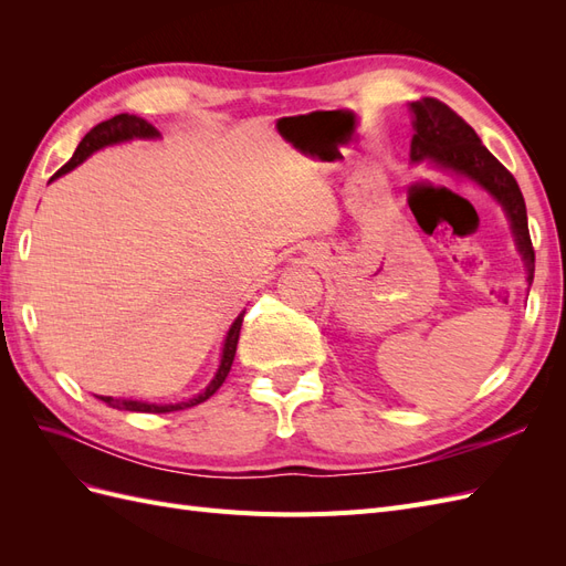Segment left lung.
Segmentation results:
<instances>
[{
  "label": "left lung",
  "instance_id": "left-lung-1",
  "mask_svg": "<svg viewBox=\"0 0 566 566\" xmlns=\"http://www.w3.org/2000/svg\"><path fill=\"white\" fill-rule=\"evenodd\" d=\"M413 115V142H410V163L432 165L439 172L460 175L501 205L517 252L526 266V283L534 281V248H531L526 205L520 186L507 169L495 160L476 132L437 98H420L408 104Z\"/></svg>",
  "mask_w": 566,
  "mask_h": 566
}]
</instances>
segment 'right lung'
<instances>
[{
	"instance_id": "obj_1",
	"label": "right lung",
	"mask_w": 566,
	"mask_h": 566,
	"mask_svg": "<svg viewBox=\"0 0 566 566\" xmlns=\"http://www.w3.org/2000/svg\"><path fill=\"white\" fill-rule=\"evenodd\" d=\"M132 139H160V132L153 127L150 123H146L144 117H136V115H129V113H119V115L106 119V123H98L94 129L84 134V139L75 148V156L67 160L49 181H54V179H59L67 172H73L77 165H82L90 156H94L96 150L106 148V146H115V144H125V142H132ZM243 316H245V312L238 314L235 321L231 323V328L224 337V345H221V358H219V368L214 373V378L200 394H196V397L177 401V403H150V401H139V399H113V397H98V399L108 403L111 408L134 410V413H169V410H184V408H191V406L208 401L212 394L221 385H224L227 375L231 370L235 347H238V335H241Z\"/></svg>"
}]
</instances>
